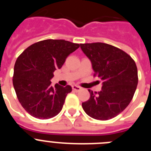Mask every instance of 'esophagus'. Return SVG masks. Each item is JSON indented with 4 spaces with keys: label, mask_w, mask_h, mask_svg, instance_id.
Returning <instances> with one entry per match:
<instances>
[{
    "label": "esophagus",
    "mask_w": 151,
    "mask_h": 151,
    "mask_svg": "<svg viewBox=\"0 0 151 151\" xmlns=\"http://www.w3.org/2000/svg\"><path fill=\"white\" fill-rule=\"evenodd\" d=\"M73 89L74 91H79L80 90H82V88L79 87V86H78V85H73Z\"/></svg>",
    "instance_id": "1"
}]
</instances>
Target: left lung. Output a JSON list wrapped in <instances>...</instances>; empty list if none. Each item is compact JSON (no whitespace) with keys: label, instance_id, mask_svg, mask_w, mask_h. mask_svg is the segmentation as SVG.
<instances>
[{"label":"left lung","instance_id":"1","mask_svg":"<svg viewBox=\"0 0 151 151\" xmlns=\"http://www.w3.org/2000/svg\"><path fill=\"white\" fill-rule=\"evenodd\" d=\"M91 61L94 76L103 81L101 91L90 92L82 108L89 116L108 120L122 113L130 104L138 85V69L134 60L125 51L108 44H80Z\"/></svg>","mask_w":151,"mask_h":151}]
</instances>
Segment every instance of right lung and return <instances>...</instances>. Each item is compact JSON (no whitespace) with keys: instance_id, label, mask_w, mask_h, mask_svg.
<instances>
[{"instance_id":"add662e5","label":"right lung","mask_w":151,"mask_h":151,"mask_svg":"<svg viewBox=\"0 0 151 151\" xmlns=\"http://www.w3.org/2000/svg\"><path fill=\"white\" fill-rule=\"evenodd\" d=\"M79 46L65 40L47 39L30 45L19 56L14 66L13 87L19 103L31 116L47 119L61 111L72 88L58 84L52 86L50 78Z\"/></svg>"}]
</instances>
